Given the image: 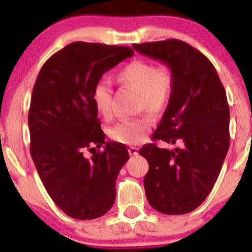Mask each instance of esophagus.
<instances>
[{"label": "esophagus", "mask_w": 252, "mask_h": 252, "mask_svg": "<svg viewBox=\"0 0 252 252\" xmlns=\"http://www.w3.org/2000/svg\"><path fill=\"white\" fill-rule=\"evenodd\" d=\"M128 152L131 156H135V155L138 154V149L136 148V147H130V148L128 149Z\"/></svg>", "instance_id": "esophagus-1"}]
</instances>
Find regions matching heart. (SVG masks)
<instances>
[{
	"instance_id": "obj_1",
	"label": "heart",
	"mask_w": 252,
	"mask_h": 252,
	"mask_svg": "<svg viewBox=\"0 0 252 252\" xmlns=\"http://www.w3.org/2000/svg\"><path fill=\"white\" fill-rule=\"evenodd\" d=\"M116 82L137 92V106L154 115H160L170 102L175 86V77L170 66L158 65L144 60H132L117 72ZM92 103L100 117H111L112 89L104 80L92 88ZM153 126L148 115L124 118L109 129V136L120 143L134 146L143 140Z\"/></svg>"
}]
</instances>
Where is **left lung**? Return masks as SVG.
<instances>
[{
	"label": "left lung",
	"instance_id": "obj_1",
	"mask_svg": "<svg viewBox=\"0 0 252 252\" xmlns=\"http://www.w3.org/2000/svg\"><path fill=\"white\" fill-rule=\"evenodd\" d=\"M138 53L170 66L175 86L153 140L174 149L144 144L149 170L144 190L164 215L194 211L215 186L230 146V109L215 66L201 52L178 39L134 43Z\"/></svg>",
	"mask_w": 252,
	"mask_h": 252
}]
</instances>
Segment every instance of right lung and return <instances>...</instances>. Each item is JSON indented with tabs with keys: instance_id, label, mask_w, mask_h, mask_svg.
Masks as SVG:
<instances>
[{
	"instance_id": "add662e5",
	"label": "right lung",
	"mask_w": 252,
	"mask_h": 252,
	"mask_svg": "<svg viewBox=\"0 0 252 252\" xmlns=\"http://www.w3.org/2000/svg\"><path fill=\"white\" fill-rule=\"evenodd\" d=\"M132 56L124 46L72 42L43 63L34 84L31 155L52 200L71 218H99L116 199L129 154L124 144L105 142L91 92L105 72ZM94 145L104 150L88 159L83 153Z\"/></svg>"
}]
</instances>
